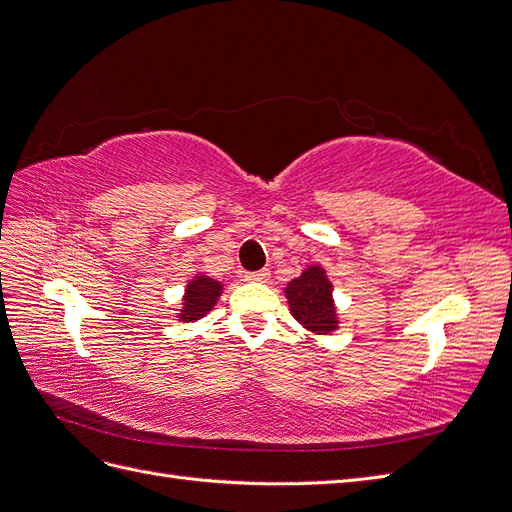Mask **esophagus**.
Returning <instances> with one entry per match:
<instances>
[{"instance_id":"esophagus-1","label":"esophagus","mask_w":512,"mask_h":512,"mask_svg":"<svg viewBox=\"0 0 512 512\" xmlns=\"http://www.w3.org/2000/svg\"><path fill=\"white\" fill-rule=\"evenodd\" d=\"M243 277H245V282H267L271 273H269V269H260V271H247V273H243Z\"/></svg>"}]
</instances>
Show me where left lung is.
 Segmentation results:
<instances>
[{"mask_svg": "<svg viewBox=\"0 0 512 512\" xmlns=\"http://www.w3.org/2000/svg\"><path fill=\"white\" fill-rule=\"evenodd\" d=\"M290 314L303 329L316 335L337 331L339 318L333 301V284L320 265H309L284 288Z\"/></svg>", "mask_w": 512, "mask_h": 512, "instance_id": "1", "label": "left lung"}]
</instances>
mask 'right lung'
Here are the masks:
<instances>
[{"label": "right lung", "mask_w": 512, "mask_h": 512, "mask_svg": "<svg viewBox=\"0 0 512 512\" xmlns=\"http://www.w3.org/2000/svg\"><path fill=\"white\" fill-rule=\"evenodd\" d=\"M222 290L224 286L218 280H213V277L205 273H196L188 282V286H185L183 305L179 309L177 318L181 322H196L203 316H207L213 309V305L222 297Z\"/></svg>", "instance_id": "add662e5"}]
</instances>
